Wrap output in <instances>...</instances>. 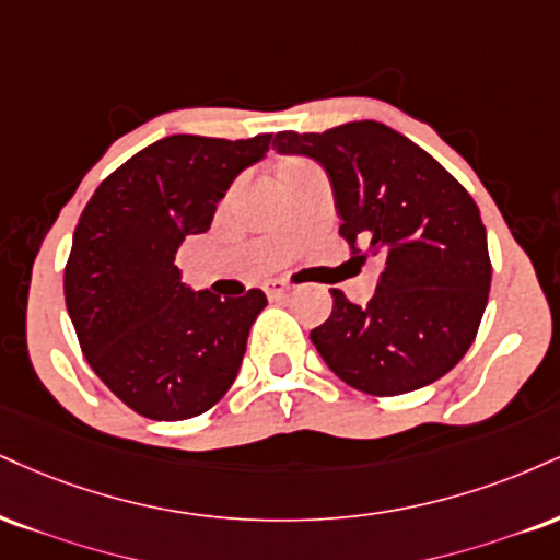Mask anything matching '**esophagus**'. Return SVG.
Masks as SVG:
<instances>
[{
    "label": "esophagus",
    "instance_id": "obj_1",
    "mask_svg": "<svg viewBox=\"0 0 560 560\" xmlns=\"http://www.w3.org/2000/svg\"><path fill=\"white\" fill-rule=\"evenodd\" d=\"M289 289H292V287H289V281H284V279H271L266 284L268 298H284Z\"/></svg>",
    "mask_w": 560,
    "mask_h": 560
}]
</instances>
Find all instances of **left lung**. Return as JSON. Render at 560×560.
<instances>
[{
	"label": "left lung",
	"instance_id": "obj_1",
	"mask_svg": "<svg viewBox=\"0 0 560 560\" xmlns=\"http://www.w3.org/2000/svg\"><path fill=\"white\" fill-rule=\"evenodd\" d=\"M273 148L318 161L339 234L383 262L368 305L331 289V315L310 331L326 365L373 396L443 378L472 347L493 273L472 195L420 145L373 119L279 132Z\"/></svg>",
	"mask_w": 560,
	"mask_h": 560
}]
</instances>
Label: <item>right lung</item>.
I'll list each match as a JSON object with an SVG mask.
<instances>
[{"mask_svg": "<svg viewBox=\"0 0 560 560\" xmlns=\"http://www.w3.org/2000/svg\"><path fill=\"white\" fill-rule=\"evenodd\" d=\"M273 135H170L135 153L93 192L72 234L65 302L93 373L148 420L203 415L237 378L268 305L182 284L174 255L211 226L215 206Z\"/></svg>", "mask_w": 560, "mask_h": 560, "instance_id": "add662e5", "label": "right lung"}]
</instances>
